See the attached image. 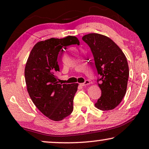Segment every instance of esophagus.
Instances as JSON below:
<instances>
[{
  "label": "esophagus",
  "instance_id": "34e87169",
  "mask_svg": "<svg viewBox=\"0 0 149 149\" xmlns=\"http://www.w3.org/2000/svg\"><path fill=\"white\" fill-rule=\"evenodd\" d=\"M90 85H91V82H90L89 80H86L84 83L81 84V86H84V87L88 86Z\"/></svg>",
  "mask_w": 149,
  "mask_h": 149
}]
</instances>
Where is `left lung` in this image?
Listing matches in <instances>:
<instances>
[{"mask_svg":"<svg viewBox=\"0 0 149 149\" xmlns=\"http://www.w3.org/2000/svg\"><path fill=\"white\" fill-rule=\"evenodd\" d=\"M95 59L99 78L101 96L95 107L102 111L112 110L119 105L126 93L129 77L127 58L120 48L111 39L99 33L84 36Z\"/></svg>","mask_w":149,"mask_h":149,"instance_id":"left-lung-1","label":"left lung"}]
</instances>
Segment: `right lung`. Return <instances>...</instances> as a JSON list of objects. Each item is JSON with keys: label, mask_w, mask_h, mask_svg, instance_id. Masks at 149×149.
<instances>
[{"label": "right lung", "mask_w": 149, "mask_h": 149, "mask_svg": "<svg viewBox=\"0 0 149 149\" xmlns=\"http://www.w3.org/2000/svg\"><path fill=\"white\" fill-rule=\"evenodd\" d=\"M79 45L75 36L52 38L37 42L25 68L28 94L36 107L48 118L61 121L72 113L78 84H59L58 54L63 47Z\"/></svg>", "instance_id": "1"}]
</instances>
